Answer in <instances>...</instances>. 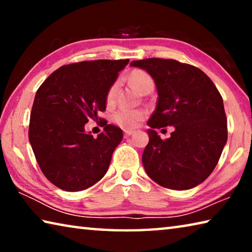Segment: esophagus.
<instances>
[{"label":"esophagus","mask_w":252,"mask_h":252,"mask_svg":"<svg viewBox=\"0 0 252 252\" xmlns=\"http://www.w3.org/2000/svg\"><path fill=\"white\" fill-rule=\"evenodd\" d=\"M131 134H133V131H131V130H125V136H126V138H127V136H130Z\"/></svg>","instance_id":"esophagus-1"}]
</instances>
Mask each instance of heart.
<instances>
[{"instance_id": "obj_1", "label": "heart", "mask_w": 252, "mask_h": 252, "mask_svg": "<svg viewBox=\"0 0 252 252\" xmlns=\"http://www.w3.org/2000/svg\"><path fill=\"white\" fill-rule=\"evenodd\" d=\"M129 82L133 85L135 89L144 93L149 90H153L155 83L150 75L146 71L142 70H133L129 74ZM119 90L118 83H113L111 85L108 93H106V103L113 104L116 102L117 94ZM146 112L142 110H132L126 108H121L113 113L112 120L119 126L125 127V129H131L139 125V122L143 120Z\"/></svg>"}]
</instances>
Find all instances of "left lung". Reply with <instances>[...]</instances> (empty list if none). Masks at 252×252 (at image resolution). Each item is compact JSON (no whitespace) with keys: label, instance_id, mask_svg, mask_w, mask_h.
<instances>
[{"label":"left lung","instance_id":"1","mask_svg":"<svg viewBox=\"0 0 252 252\" xmlns=\"http://www.w3.org/2000/svg\"><path fill=\"white\" fill-rule=\"evenodd\" d=\"M155 80L158 102L149 119V143L142 155L153 181L173 190L197 187L210 176L227 143L223 101L211 79L176 60L144 59L130 63ZM174 126L167 140L156 128Z\"/></svg>","mask_w":252,"mask_h":252}]
</instances>
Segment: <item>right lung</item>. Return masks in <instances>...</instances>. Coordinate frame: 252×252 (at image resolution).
I'll use <instances>...</instances> for the list:
<instances>
[{
    "label": "right lung",
    "instance_id": "add662e5",
    "mask_svg": "<svg viewBox=\"0 0 252 252\" xmlns=\"http://www.w3.org/2000/svg\"><path fill=\"white\" fill-rule=\"evenodd\" d=\"M127 63L129 59L63 65L36 91L29 140L42 172L60 189H88L108 171L122 130L105 125L93 138L85 123L97 120V112L105 110L106 93Z\"/></svg>",
    "mask_w": 252,
    "mask_h": 252
}]
</instances>
